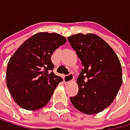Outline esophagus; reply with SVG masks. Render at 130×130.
Returning <instances> with one entry per match:
<instances>
[{
  "label": "esophagus",
  "mask_w": 130,
  "mask_h": 130,
  "mask_svg": "<svg viewBox=\"0 0 130 130\" xmlns=\"http://www.w3.org/2000/svg\"><path fill=\"white\" fill-rule=\"evenodd\" d=\"M73 78H74V75H73V73L72 72H70L69 74H68V75H66L64 76V80L66 82H71L72 80H73Z\"/></svg>",
  "instance_id": "34e87169"
}]
</instances>
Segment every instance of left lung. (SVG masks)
<instances>
[{"mask_svg":"<svg viewBox=\"0 0 130 130\" xmlns=\"http://www.w3.org/2000/svg\"><path fill=\"white\" fill-rule=\"evenodd\" d=\"M68 40L83 66L77 78L79 91L70 100L83 113H99L110 106L121 86V62L110 45L97 35L79 33Z\"/></svg>","mask_w":130,"mask_h":130,"instance_id":"1","label":"left lung"}]
</instances>
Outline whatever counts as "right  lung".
<instances>
[{
    "instance_id": "1",
    "label": "right lung",
    "mask_w": 130,
    "mask_h": 130,
    "mask_svg": "<svg viewBox=\"0 0 130 130\" xmlns=\"http://www.w3.org/2000/svg\"><path fill=\"white\" fill-rule=\"evenodd\" d=\"M66 42L57 33L40 32L22 44L10 58L6 82L15 103L26 110H37L49 103L62 80L54 73V51Z\"/></svg>"
}]
</instances>
